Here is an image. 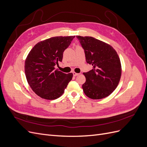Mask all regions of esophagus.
I'll use <instances>...</instances> for the list:
<instances>
[{
	"instance_id": "esophagus-1",
	"label": "esophagus",
	"mask_w": 147,
	"mask_h": 147,
	"mask_svg": "<svg viewBox=\"0 0 147 147\" xmlns=\"http://www.w3.org/2000/svg\"><path fill=\"white\" fill-rule=\"evenodd\" d=\"M79 75V74H77V73H76V72H73V75L74 77H75V76H77V75Z\"/></svg>"
}]
</instances>
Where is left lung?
I'll return each mask as SVG.
<instances>
[{
	"instance_id": "1",
	"label": "left lung",
	"mask_w": 147,
	"mask_h": 147,
	"mask_svg": "<svg viewBox=\"0 0 147 147\" xmlns=\"http://www.w3.org/2000/svg\"><path fill=\"white\" fill-rule=\"evenodd\" d=\"M92 69L84 72L86 82L82 88L86 96L100 99L109 96L116 89L121 75L119 56L109 44L92 37L77 36Z\"/></svg>"
}]
</instances>
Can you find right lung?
<instances>
[{"label": "right lung", "mask_w": 147, "mask_h": 147, "mask_svg": "<svg viewBox=\"0 0 147 147\" xmlns=\"http://www.w3.org/2000/svg\"><path fill=\"white\" fill-rule=\"evenodd\" d=\"M75 36L55 37L37 43L25 61L26 79L33 91L43 99L54 100L63 95L73 74L55 70L63 52Z\"/></svg>", "instance_id": "add662e5"}]
</instances>
